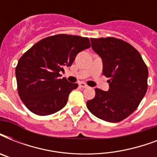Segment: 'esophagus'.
I'll return each instance as SVG.
<instances>
[{"label": "esophagus", "mask_w": 157, "mask_h": 157, "mask_svg": "<svg viewBox=\"0 0 157 157\" xmlns=\"http://www.w3.org/2000/svg\"><path fill=\"white\" fill-rule=\"evenodd\" d=\"M79 86H81V87H82V88H87V87H88V86H87L86 83H84V82H80V83H79Z\"/></svg>", "instance_id": "esophagus-1"}]
</instances>
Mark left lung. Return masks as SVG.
Returning <instances> with one entry per match:
<instances>
[{
    "instance_id": "8db88e82",
    "label": "left lung",
    "mask_w": 157,
    "mask_h": 157,
    "mask_svg": "<svg viewBox=\"0 0 157 157\" xmlns=\"http://www.w3.org/2000/svg\"><path fill=\"white\" fill-rule=\"evenodd\" d=\"M92 48L103 59L108 91L95 89L87 101L89 111L105 121L119 122L139 107L147 90L148 69L141 54L126 41L115 37L90 38Z\"/></svg>"
}]
</instances>
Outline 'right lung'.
<instances>
[{"instance_id": "obj_1", "label": "right lung", "mask_w": 157, "mask_h": 157, "mask_svg": "<svg viewBox=\"0 0 157 157\" xmlns=\"http://www.w3.org/2000/svg\"><path fill=\"white\" fill-rule=\"evenodd\" d=\"M90 47L89 38L58 34L39 40L23 54L15 68L17 89L29 111L48 116L65 107L69 94L78 85L59 78L60 71Z\"/></svg>"}]
</instances>
